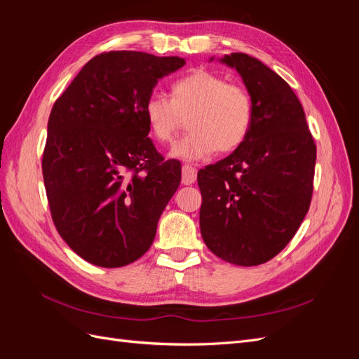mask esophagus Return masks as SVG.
I'll list each match as a JSON object with an SVG mask.
<instances>
[{
    "mask_svg": "<svg viewBox=\"0 0 359 359\" xmlns=\"http://www.w3.org/2000/svg\"><path fill=\"white\" fill-rule=\"evenodd\" d=\"M196 177H198L196 168H193L191 165L182 166V184L184 186H190V184L196 181Z\"/></svg>",
    "mask_w": 359,
    "mask_h": 359,
    "instance_id": "obj_1",
    "label": "esophagus"
}]
</instances>
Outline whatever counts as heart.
Returning a JSON list of instances; mask_svg holds the SVG:
<instances>
[{
	"instance_id": "obj_1",
	"label": "heart",
	"mask_w": 359,
	"mask_h": 359,
	"mask_svg": "<svg viewBox=\"0 0 359 359\" xmlns=\"http://www.w3.org/2000/svg\"><path fill=\"white\" fill-rule=\"evenodd\" d=\"M144 114L151 135L161 144L172 142L182 116L190 115V133L173 145L170 156L194 161L210 157L215 149L229 153L240 147L252 128L255 103L244 86L198 70L172 85V99L149 95Z\"/></svg>"
}]
</instances>
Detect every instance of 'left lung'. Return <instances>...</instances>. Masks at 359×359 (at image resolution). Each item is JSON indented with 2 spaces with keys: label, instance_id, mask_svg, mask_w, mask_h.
Returning a JSON list of instances; mask_svg holds the SVG:
<instances>
[{
  "label": "left lung",
  "instance_id": "left-lung-1",
  "mask_svg": "<svg viewBox=\"0 0 359 359\" xmlns=\"http://www.w3.org/2000/svg\"><path fill=\"white\" fill-rule=\"evenodd\" d=\"M220 61L240 73L255 118L231 156L198 172L201 233L215 256L255 266L278 255L299 229L311 202L316 145L285 79L247 53Z\"/></svg>",
  "mask_w": 359,
  "mask_h": 359
}]
</instances>
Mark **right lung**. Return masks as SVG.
<instances>
[{"label": "right lung", "mask_w": 359, "mask_h": 359, "mask_svg": "<svg viewBox=\"0 0 359 359\" xmlns=\"http://www.w3.org/2000/svg\"><path fill=\"white\" fill-rule=\"evenodd\" d=\"M186 60L111 50L85 64L49 115L41 169L50 215L76 255L103 268L144 256L181 182L148 137L144 106Z\"/></svg>", "instance_id": "right-lung-1"}]
</instances>
